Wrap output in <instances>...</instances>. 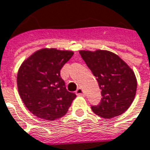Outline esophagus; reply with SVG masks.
<instances>
[{"label":"esophagus","instance_id":"1","mask_svg":"<svg viewBox=\"0 0 150 150\" xmlns=\"http://www.w3.org/2000/svg\"><path fill=\"white\" fill-rule=\"evenodd\" d=\"M75 94H76L77 96H84V95H85L84 91L81 88H78V89L76 90V92H75Z\"/></svg>","mask_w":150,"mask_h":150}]
</instances>
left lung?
<instances>
[{
    "label": "left lung",
    "instance_id": "8db88e82",
    "mask_svg": "<svg viewBox=\"0 0 150 150\" xmlns=\"http://www.w3.org/2000/svg\"><path fill=\"white\" fill-rule=\"evenodd\" d=\"M102 90L99 104L93 112L103 118L120 115L131 106L137 91V79L132 69L116 54L108 51H80Z\"/></svg>",
    "mask_w": 150,
    "mask_h": 150
}]
</instances>
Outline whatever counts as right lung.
I'll return each instance as SVG.
<instances>
[{"label":"right lung","mask_w":150,"mask_h":150,"mask_svg":"<svg viewBox=\"0 0 150 150\" xmlns=\"http://www.w3.org/2000/svg\"><path fill=\"white\" fill-rule=\"evenodd\" d=\"M73 54L71 51L41 49L19 68L18 93L24 105L35 116L53 120L67 113L76 95L67 91L60 70Z\"/></svg>","instance_id":"add662e5"}]
</instances>
